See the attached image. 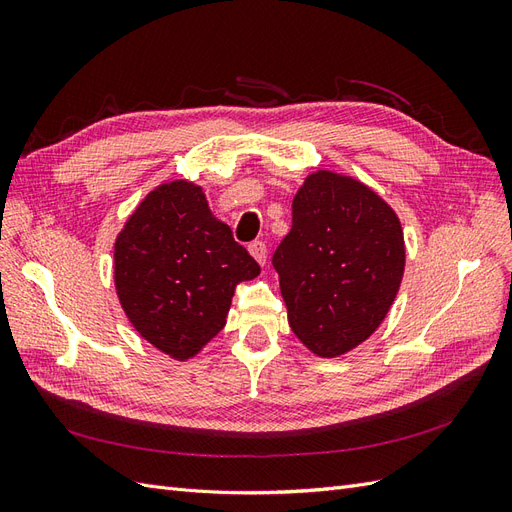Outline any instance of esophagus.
<instances>
[{"mask_svg": "<svg viewBox=\"0 0 512 512\" xmlns=\"http://www.w3.org/2000/svg\"><path fill=\"white\" fill-rule=\"evenodd\" d=\"M247 250H250V254L254 256V260L258 262L260 267H265V262H267V245L265 243L254 241V243L247 245Z\"/></svg>", "mask_w": 512, "mask_h": 512, "instance_id": "obj_1", "label": "esophagus"}]
</instances>
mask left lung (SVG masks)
I'll return each instance as SVG.
<instances>
[{
  "label": "left lung",
  "instance_id": "obj_1",
  "mask_svg": "<svg viewBox=\"0 0 512 512\" xmlns=\"http://www.w3.org/2000/svg\"><path fill=\"white\" fill-rule=\"evenodd\" d=\"M290 329L322 359L374 333L406 269L395 209L344 173L318 168L292 200V228L273 254Z\"/></svg>",
  "mask_w": 512,
  "mask_h": 512
}]
</instances>
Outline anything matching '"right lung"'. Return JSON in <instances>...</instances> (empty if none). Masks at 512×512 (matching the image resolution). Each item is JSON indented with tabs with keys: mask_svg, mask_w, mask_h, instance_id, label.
<instances>
[{
	"mask_svg": "<svg viewBox=\"0 0 512 512\" xmlns=\"http://www.w3.org/2000/svg\"><path fill=\"white\" fill-rule=\"evenodd\" d=\"M260 273L256 260L215 218L198 183L153 188L115 239L113 280L134 331L175 361L218 335L235 286Z\"/></svg>",
	"mask_w": 512,
	"mask_h": 512,
	"instance_id": "add662e5",
	"label": "right lung"
}]
</instances>
